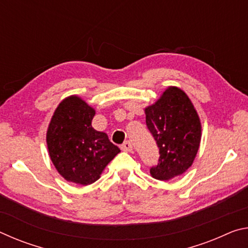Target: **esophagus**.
I'll return each mask as SVG.
<instances>
[{"mask_svg":"<svg viewBox=\"0 0 248 248\" xmlns=\"http://www.w3.org/2000/svg\"><path fill=\"white\" fill-rule=\"evenodd\" d=\"M121 150L124 151V152H131L132 144L130 143V141H125V142H124V144L121 145Z\"/></svg>","mask_w":248,"mask_h":248,"instance_id":"esophagus-1","label":"esophagus"}]
</instances>
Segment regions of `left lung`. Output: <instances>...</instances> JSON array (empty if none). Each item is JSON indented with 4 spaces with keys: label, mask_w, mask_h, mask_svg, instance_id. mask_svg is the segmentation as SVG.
<instances>
[{
    "label": "left lung",
    "mask_w": 248,
    "mask_h": 248,
    "mask_svg": "<svg viewBox=\"0 0 248 248\" xmlns=\"http://www.w3.org/2000/svg\"><path fill=\"white\" fill-rule=\"evenodd\" d=\"M146 127L159 149L152 177L170 180L192 165L199 150L201 124L191 100L184 91L170 86L157 102L145 108Z\"/></svg>",
    "instance_id": "obj_1"
}]
</instances>
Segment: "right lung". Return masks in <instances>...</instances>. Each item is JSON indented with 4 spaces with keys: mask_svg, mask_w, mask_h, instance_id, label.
<instances>
[{
    "mask_svg": "<svg viewBox=\"0 0 248 248\" xmlns=\"http://www.w3.org/2000/svg\"><path fill=\"white\" fill-rule=\"evenodd\" d=\"M94 108L72 95L59 104L47 131L50 158L62 177L75 184L91 185L120 152L105 132L92 127Z\"/></svg>",
    "mask_w": 248,
    "mask_h": 248,
    "instance_id": "add662e5",
    "label": "right lung"
}]
</instances>
